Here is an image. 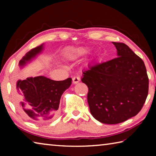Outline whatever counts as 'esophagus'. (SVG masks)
<instances>
[{"label":"esophagus","mask_w":156,"mask_h":156,"mask_svg":"<svg viewBox=\"0 0 156 156\" xmlns=\"http://www.w3.org/2000/svg\"><path fill=\"white\" fill-rule=\"evenodd\" d=\"M72 80H73V84H77L78 83H79V82H80V78L79 77V76H74V77L73 78Z\"/></svg>","instance_id":"esophagus-1"}]
</instances>
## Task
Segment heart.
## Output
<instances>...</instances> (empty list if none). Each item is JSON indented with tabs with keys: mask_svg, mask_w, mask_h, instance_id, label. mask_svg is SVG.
Returning <instances> with one entry per match:
<instances>
[{
	"mask_svg": "<svg viewBox=\"0 0 156 156\" xmlns=\"http://www.w3.org/2000/svg\"><path fill=\"white\" fill-rule=\"evenodd\" d=\"M84 53V50L82 49H69L68 55L70 57H73L75 56H78Z\"/></svg>",
	"mask_w": 156,
	"mask_h": 156,
	"instance_id": "heart-1",
	"label": "heart"
}]
</instances>
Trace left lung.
Instances as JSON below:
<instances>
[{"mask_svg": "<svg viewBox=\"0 0 156 156\" xmlns=\"http://www.w3.org/2000/svg\"><path fill=\"white\" fill-rule=\"evenodd\" d=\"M118 56L89 66L82 82L88 87L91 115L104 124L115 125L140 112L149 91V78L140 58L122 43L112 42Z\"/></svg>", "mask_w": 156, "mask_h": 156, "instance_id": "1", "label": "left lung"}]
</instances>
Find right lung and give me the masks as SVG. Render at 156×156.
<instances>
[{
	"mask_svg": "<svg viewBox=\"0 0 156 156\" xmlns=\"http://www.w3.org/2000/svg\"><path fill=\"white\" fill-rule=\"evenodd\" d=\"M43 44L31 49L20 60L24 66L43 50ZM72 79L56 81L40 76L19 79L14 91V99L20 113L26 119L44 123L56 117L60 100L72 84Z\"/></svg>",
	"mask_w": 156,
	"mask_h": 156,
	"instance_id": "obj_1",
	"label": "right lung"
}]
</instances>
